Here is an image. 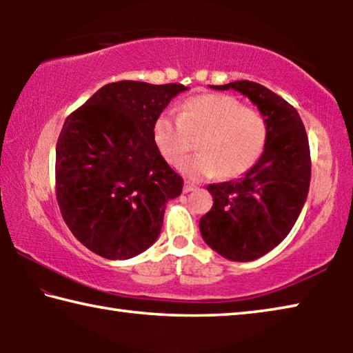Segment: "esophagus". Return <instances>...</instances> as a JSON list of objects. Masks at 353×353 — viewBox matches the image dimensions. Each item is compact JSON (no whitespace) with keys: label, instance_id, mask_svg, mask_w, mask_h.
I'll return each mask as SVG.
<instances>
[{"label":"esophagus","instance_id":"34e87169","mask_svg":"<svg viewBox=\"0 0 353 353\" xmlns=\"http://www.w3.org/2000/svg\"><path fill=\"white\" fill-rule=\"evenodd\" d=\"M194 190H198V187H196L194 183H190V182L185 183V187H183L185 193H190V191H194Z\"/></svg>","mask_w":353,"mask_h":353}]
</instances>
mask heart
I'll use <instances>...</instances> for the list:
<instances>
[{
  "instance_id": "obj_1",
  "label": "heart",
  "mask_w": 353,
  "mask_h": 353,
  "mask_svg": "<svg viewBox=\"0 0 353 353\" xmlns=\"http://www.w3.org/2000/svg\"><path fill=\"white\" fill-rule=\"evenodd\" d=\"M268 121L261 112L244 107L229 94H199L183 104L181 115L163 113L154 126V139L163 157L179 165L198 139L199 154L181 165L190 179L214 174L235 177L252 168L268 143Z\"/></svg>"
}]
</instances>
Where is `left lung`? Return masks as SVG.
Instances as JSON below:
<instances>
[{
  "label": "left lung",
  "mask_w": 353,
  "mask_h": 353,
  "mask_svg": "<svg viewBox=\"0 0 353 353\" xmlns=\"http://www.w3.org/2000/svg\"><path fill=\"white\" fill-rule=\"evenodd\" d=\"M236 90L256 105L270 134L261 157L243 177L212 183V210L199 221L204 241L232 261L260 259L282 243L307 201L312 159L297 110L270 88L252 81L212 85Z\"/></svg>",
  "instance_id": "8db88e82"
}]
</instances>
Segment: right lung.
Here are the masks:
<instances>
[{
	"instance_id": "right-lung-1",
	"label": "right lung",
	"mask_w": 353,
	"mask_h": 353,
	"mask_svg": "<svg viewBox=\"0 0 353 353\" xmlns=\"http://www.w3.org/2000/svg\"><path fill=\"white\" fill-rule=\"evenodd\" d=\"M182 83L119 81L101 87L65 119L56 146V196L68 229L109 260H128L152 246L166 202L183 179L154 140L160 113Z\"/></svg>"
}]
</instances>
